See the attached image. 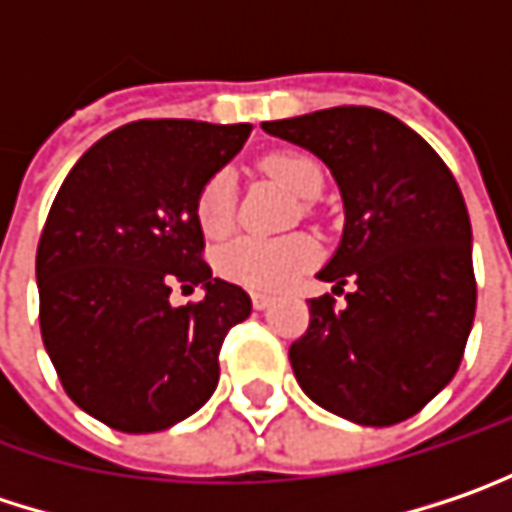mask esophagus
<instances>
[{"mask_svg": "<svg viewBox=\"0 0 512 512\" xmlns=\"http://www.w3.org/2000/svg\"><path fill=\"white\" fill-rule=\"evenodd\" d=\"M252 304H255V310H269L275 304V298L266 292H252Z\"/></svg>", "mask_w": 512, "mask_h": 512, "instance_id": "obj_1", "label": "esophagus"}]
</instances>
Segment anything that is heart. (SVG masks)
<instances>
[{"label": "heart", "mask_w": 512, "mask_h": 512, "mask_svg": "<svg viewBox=\"0 0 512 512\" xmlns=\"http://www.w3.org/2000/svg\"><path fill=\"white\" fill-rule=\"evenodd\" d=\"M263 170L298 199H313L324 185L318 165L304 153H272L263 159ZM196 223L214 240L226 237L234 228V176H231V170L211 173L205 179V185L199 188ZM316 260V240L307 234H289V237H278V240L240 237L217 252V269L223 278L234 281V284L257 289V292H272V289H281L289 281H295Z\"/></svg>", "instance_id": "1"}]
</instances>
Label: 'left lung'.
Instances as JSON below:
<instances>
[{"instance_id":"8db88e82","label":"left lung","mask_w":512,"mask_h":512,"mask_svg":"<svg viewBox=\"0 0 512 512\" xmlns=\"http://www.w3.org/2000/svg\"><path fill=\"white\" fill-rule=\"evenodd\" d=\"M330 167L345 202L336 255L318 272L330 295L289 362L304 394L359 426H394L437 397L464 359L475 318L472 228L435 150L394 115L333 106L260 124Z\"/></svg>"}]
</instances>
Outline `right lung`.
Wrapping results in <instances>:
<instances>
[{
	"label": "right lung",
	"mask_w": 512,
	"mask_h": 512,
	"mask_svg": "<svg viewBox=\"0 0 512 512\" xmlns=\"http://www.w3.org/2000/svg\"><path fill=\"white\" fill-rule=\"evenodd\" d=\"M252 124L133 121L95 141L51 202L37 246L40 330L66 394L109 429L162 432L208 403L226 333L252 313L202 260L196 194ZM173 283L206 289L173 308Z\"/></svg>",
	"instance_id": "1"
}]
</instances>
